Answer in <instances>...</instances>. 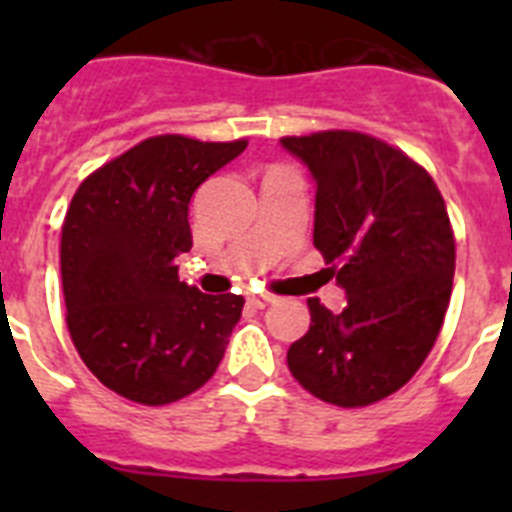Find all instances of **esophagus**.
Here are the masks:
<instances>
[{
  "mask_svg": "<svg viewBox=\"0 0 512 512\" xmlns=\"http://www.w3.org/2000/svg\"><path fill=\"white\" fill-rule=\"evenodd\" d=\"M248 302H251L253 307H266V305H271V302H277V297L274 295H251L248 297Z\"/></svg>",
  "mask_w": 512,
  "mask_h": 512,
  "instance_id": "34e87169",
  "label": "esophagus"
}]
</instances>
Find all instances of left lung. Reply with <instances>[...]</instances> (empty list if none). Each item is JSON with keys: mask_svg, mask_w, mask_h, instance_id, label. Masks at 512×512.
<instances>
[{"mask_svg": "<svg viewBox=\"0 0 512 512\" xmlns=\"http://www.w3.org/2000/svg\"><path fill=\"white\" fill-rule=\"evenodd\" d=\"M315 179L312 243L338 264L343 312L310 297V330L287 351L292 377L338 408L397 392L431 354L451 300L456 246L428 171L354 130L282 138Z\"/></svg>", "mask_w": 512, "mask_h": 512, "instance_id": "left-lung-1", "label": "left lung"}]
</instances>
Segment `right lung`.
<instances>
[{
  "mask_svg": "<svg viewBox=\"0 0 512 512\" xmlns=\"http://www.w3.org/2000/svg\"><path fill=\"white\" fill-rule=\"evenodd\" d=\"M246 146L156 135L76 189L61 230L66 323L81 361L117 395L169 405L223 361L243 297L179 282L176 259L192 248V194Z\"/></svg>",
  "mask_w": 512,
  "mask_h": 512,
  "instance_id": "obj_1",
  "label": "right lung"
}]
</instances>
